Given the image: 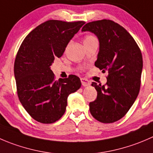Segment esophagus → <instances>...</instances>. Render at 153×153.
Returning a JSON list of instances; mask_svg holds the SVG:
<instances>
[{
  "label": "esophagus",
  "mask_w": 153,
  "mask_h": 153,
  "mask_svg": "<svg viewBox=\"0 0 153 153\" xmlns=\"http://www.w3.org/2000/svg\"><path fill=\"white\" fill-rule=\"evenodd\" d=\"M81 79V82H82V85L84 87H85V86H88L90 85V82L88 81V80L87 79L85 78H81L80 79Z\"/></svg>",
  "instance_id": "obj_1"
}]
</instances>
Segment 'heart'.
<instances>
[{
  "instance_id": "1",
  "label": "heart",
  "mask_w": 153,
  "mask_h": 153,
  "mask_svg": "<svg viewBox=\"0 0 153 153\" xmlns=\"http://www.w3.org/2000/svg\"><path fill=\"white\" fill-rule=\"evenodd\" d=\"M94 39H97L94 36H91V35H88V36H85V38H84V43H86V42H91V41L94 40Z\"/></svg>"
}]
</instances>
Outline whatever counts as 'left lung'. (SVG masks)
I'll list each match as a JSON object with an SVG mask.
<instances>
[{
	"label": "left lung",
	"mask_w": 153,
	"mask_h": 153,
	"mask_svg": "<svg viewBox=\"0 0 153 153\" xmlns=\"http://www.w3.org/2000/svg\"><path fill=\"white\" fill-rule=\"evenodd\" d=\"M82 31L93 33L99 39L100 50L95 66L108 71L107 82H92L97 99L89 103L91 115L98 121H117L135 101L140 86L143 58L138 45L122 26L111 20L87 23Z\"/></svg>",
	"instance_id": "1"
}]
</instances>
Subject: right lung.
<instances>
[{"label":"right lung","mask_w":153,"mask_h":153,"mask_svg":"<svg viewBox=\"0 0 153 153\" xmlns=\"http://www.w3.org/2000/svg\"><path fill=\"white\" fill-rule=\"evenodd\" d=\"M84 24L47 21L32 30L19 48L14 64L18 96L27 113L39 123L59 120L65 112L68 95L81 87L75 75L55 80L51 66Z\"/></svg>","instance_id":"obj_1"}]
</instances>
